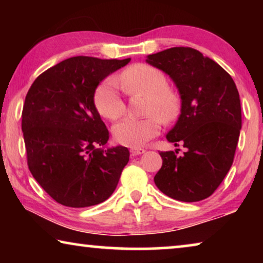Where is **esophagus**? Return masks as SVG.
Segmentation results:
<instances>
[{
    "mask_svg": "<svg viewBox=\"0 0 263 263\" xmlns=\"http://www.w3.org/2000/svg\"><path fill=\"white\" fill-rule=\"evenodd\" d=\"M145 152H146V151L143 148H132L130 149L132 156H139V154H143Z\"/></svg>",
    "mask_w": 263,
    "mask_h": 263,
    "instance_id": "1",
    "label": "esophagus"
}]
</instances>
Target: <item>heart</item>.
<instances>
[{"label":"heart","mask_w":263,"mask_h":263,"mask_svg":"<svg viewBox=\"0 0 263 263\" xmlns=\"http://www.w3.org/2000/svg\"><path fill=\"white\" fill-rule=\"evenodd\" d=\"M121 84L128 93L147 96L143 118H124L112 129L115 140L121 145L138 148L159 134L160 119L168 123L177 117L179 98L167 87V79L158 68L146 63H136L121 75ZM95 105L103 117L116 121L123 116L125 104L115 79L104 80L96 89Z\"/></svg>","instance_id":"b5f03b06"}]
</instances>
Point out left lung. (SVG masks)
<instances>
[{"label":"left lung","mask_w":263,"mask_h":263,"mask_svg":"<svg viewBox=\"0 0 263 263\" xmlns=\"http://www.w3.org/2000/svg\"><path fill=\"white\" fill-rule=\"evenodd\" d=\"M163 70L181 97V115L167 141L186 152H160L161 168L154 176L158 189L171 199L196 202L220 185L233 163L242 110L239 93L228 71L192 48H171L147 56Z\"/></svg>","instance_id":"8db88e82"}]
</instances>
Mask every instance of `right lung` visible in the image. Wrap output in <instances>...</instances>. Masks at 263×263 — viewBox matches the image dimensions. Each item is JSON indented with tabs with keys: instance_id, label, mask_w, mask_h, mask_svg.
Listing matches in <instances>:
<instances>
[{
	"instance_id": "obj_1",
	"label": "right lung",
	"mask_w": 263,
	"mask_h": 263,
	"mask_svg": "<svg viewBox=\"0 0 263 263\" xmlns=\"http://www.w3.org/2000/svg\"><path fill=\"white\" fill-rule=\"evenodd\" d=\"M129 62L70 57L42 73L28 89L21 122L28 168L63 206L104 202L128 164L127 147L104 148L109 130L96 109L95 93L107 75Z\"/></svg>"
}]
</instances>
